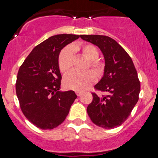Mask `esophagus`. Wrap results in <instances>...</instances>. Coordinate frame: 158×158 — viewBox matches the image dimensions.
I'll return each instance as SVG.
<instances>
[{"label":"esophagus","mask_w":158,"mask_h":158,"mask_svg":"<svg viewBox=\"0 0 158 158\" xmlns=\"http://www.w3.org/2000/svg\"><path fill=\"white\" fill-rule=\"evenodd\" d=\"M76 94L78 96H80L82 94V92H80V91H77V92H76Z\"/></svg>","instance_id":"obj_1"}]
</instances>
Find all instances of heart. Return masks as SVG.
Segmentation results:
<instances>
[{
    "label": "heart",
    "instance_id": "obj_1",
    "mask_svg": "<svg viewBox=\"0 0 158 158\" xmlns=\"http://www.w3.org/2000/svg\"><path fill=\"white\" fill-rule=\"evenodd\" d=\"M81 50L83 55L90 60V67L96 73L89 70L85 73L72 72L64 78L63 84L66 89L75 91H83L88 89L96 81V75L101 77L104 73V65L101 62L96 60L99 57L98 49L93 44H84L82 46H73V47H66L59 54L58 65L61 72L67 73L71 70L73 63V51Z\"/></svg>",
    "mask_w": 158,
    "mask_h": 158
}]
</instances>
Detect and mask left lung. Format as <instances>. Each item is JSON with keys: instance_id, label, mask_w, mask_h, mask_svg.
Wrapping results in <instances>:
<instances>
[{"instance_id": "8db88e82", "label": "left lung", "mask_w": 158, "mask_h": 158, "mask_svg": "<svg viewBox=\"0 0 158 158\" xmlns=\"http://www.w3.org/2000/svg\"><path fill=\"white\" fill-rule=\"evenodd\" d=\"M85 41L98 47L104 58V75L95 88L106 96L93 93L87 112L93 123L105 129L120 126L139 100L140 81L132 59L115 40L105 35H83Z\"/></svg>"}]
</instances>
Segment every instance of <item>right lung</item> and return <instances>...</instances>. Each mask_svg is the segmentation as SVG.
<instances>
[{"label": "right lung", "mask_w": 158, "mask_h": 158, "mask_svg": "<svg viewBox=\"0 0 158 158\" xmlns=\"http://www.w3.org/2000/svg\"><path fill=\"white\" fill-rule=\"evenodd\" d=\"M80 35H56L36 46L20 66L16 90L20 108L35 126L51 130L62 123L77 98L74 91L62 92L59 54Z\"/></svg>", "instance_id": "right-lung-1"}]
</instances>
